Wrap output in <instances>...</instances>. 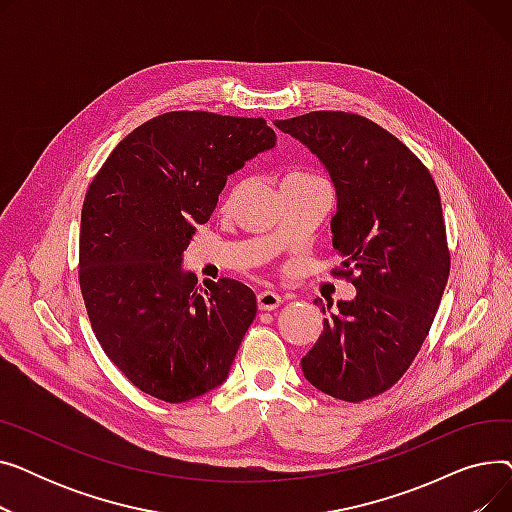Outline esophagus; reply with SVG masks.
Returning a JSON list of instances; mask_svg holds the SVG:
<instances>
[{
	"instance_id": "obj_1",
	"label": "esophagus",
	"mask_w": 512,
	"mask_h": 512,
	"mask_svg": "<svg viewBox=\"0 0 512 512\" xmlns=\"http://www.w3.org/2000/svg\"><path fill=\"white\" fill-rule=\"evenodd\" d=\"M257 305L261 311H274L282 305V297L278 292H272V290H263L257 294Z\"/></svg>"
}]
</instances>
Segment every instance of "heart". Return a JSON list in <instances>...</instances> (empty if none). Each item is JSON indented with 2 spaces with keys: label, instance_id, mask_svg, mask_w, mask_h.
Instances as JSON below:
<instances>
[{
  "label": "heart",
  "instance_id": "b5f03b06",
  "mask_svg": "<svg viewBox=\"0 0 512 512\" xmlns=\"http://www.w3.org/2000/svg\"><path fill=\"white\" fill-rule=\"evenodd\" d=\"M307 178H313V176H309V174H303V172H292V174H288V176L284 178V182H294V180H307Z\"/></svg>",
  "mask_w": 512,
  "mask_h": 512
}]
</instances>
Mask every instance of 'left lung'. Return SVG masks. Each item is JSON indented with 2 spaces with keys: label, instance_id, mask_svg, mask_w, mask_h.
<instances>
[{
  "label": "left lung",
  "instance_id": "obj_1",
  "mask_svg": "<svg viewBox=\"0 0 512 512\" xmlns=\"http://www.w3.org/2000/svg\"><path fill=\"white\" fill-rule=\"evenodd\" d=\"M276 126L326 166L338 276L357 288L336 313L328 305L301 367L317 390L361 402L405 375L434 324L450 274L438 186L407 145L359 114L309 112Z\"/></svg>",
  "mask_w": 512,
  "mask_h": 512
}]
</instances>
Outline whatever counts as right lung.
Wrapping results in <instances>:
<instances>
[{
	"label": "right lung",
	"instance_id": "right-lung-1",
	"mask_svg": "<svg viewBox=\"0 0 512 512\" xmlns=\"http://www.w3.org/2000/svg\"><path fill=\"white\" fill-rule=\"evenodd\" d=\"M276 145L263 118L168 112L134 128L93 178L78 282L110 361L149 396L186 402L226 378L257 313L249 286L182 270L230 174Z\"/></svg>",
	"mask_w": 512,
	"mask_h": 512
}]
</instances>
